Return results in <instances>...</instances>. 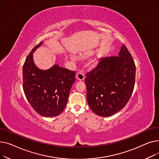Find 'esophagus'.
<instances>
[{"label":"esophagus","mask_w":159,"mask_h":159,"mask_svg":"<svg viewBox=\"0 0 159 159\" xmlns=\"http://www.w3.org/2000/svg\"><path fill=\"white\" fill-rule=\"evenodd\" d=\"M76 78L80 81L85 79V75H84V74L82 71H80L76 74Z\"/></svg>","instance_id":"esophagus-1"}]
</instances>
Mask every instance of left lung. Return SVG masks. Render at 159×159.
<instances>
[{"label": "left lung", "mask_w": 159, "mask_h": 159, "mask_svg": "<svg viewBox=\"0 0 159 159\" xmlns=\"http://www.w3.org/2000/svg\"><path fill=\"white\" fill-rule=\"evenodd\" d=\"M135 71L134 60L125 45L117 57L101 58L85 79L87 102L93 112L108 117L123 108L134 91Z\"/></svg>", "instance_id": "8db88e82"}]
</instances>
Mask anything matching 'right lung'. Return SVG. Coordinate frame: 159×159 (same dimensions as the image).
I'll return each mask as SVG.
<instances>
[{
	"label": "right lung",
	"mask_w": 159,
	"mask_h": 159,
	"mask_svg": "<svg viewBox=\"0 0 159 159\" xmlns=\"http://www.w3.org/2000/svg\"><path fill=\"white\" fill-rule=\"evenodd\" d=\"M42 43L36 45L25 59L22 70L23 89L36 112L49 117L60 115L66 107L76 72L57 64L48 70L37 67L33 54Z\"/></svg>",
	"instance_id": "1"
}]
</instances>
